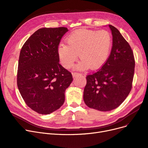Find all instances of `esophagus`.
Instances as JSON below:
<instances>
[{
	"label": "esophagus",
	"instance_id": "esophagus-1",
	"mask_svg": "<svg viewBox=\"0 0 148 148\" xmlns=\"http://www.w3.org/2000/svg\"><path fill=\"white\" fill-rule=\"evenodd\" d=\"M73 77H77V76H79L81 75V74L79 73H73Z\"/></svg>",
	"mask_w": 148,
	"mask_h": 148
}]
</instances>
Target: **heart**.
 <instances>
[{
	"mask_svg": "<svg viewBox=\"0 0 148 148\" xmlns=\"http://www.w3.org/2000/svg\"><path fill=\"white\" fill-rule=\"evenodd\" d=\"M67 45L58 48V55L62 64L70 68L79 57L81 61L75 69L84 71L91 68L98 69L106 63L112 46L111 35L106 30L82 29L75 31L67 39Z\"/></svg>",
	"mask_w": 148,
	"mask_h": 148,
	"instance_id": "heart-1",
	"label": "heart"
}]
</instances>
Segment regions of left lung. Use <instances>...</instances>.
I'll list each match as a JSON object with an SVG mask.
<instances>
[{"mask_svg": "<svg viewBox=\"0 0 148 148\" xmlns=\"http://www.w3.org/2000/svg\"><path fill=\"white\" fill-rule=\"evenodd\" d=\"M113 42L110 55L99 71L86 77L84 91L85 104L107 112L119 107L132 89L135 60L129 43L119 31L108 25Z\"/></svg>", "mask_w": 148, "mask_h": 148, "instance_id": "obj_1", "label": "left lung"}]
</instances>
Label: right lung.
<instances>
[{
  "label": "right lung",
  "mask_w": 148,
  "mask_h": 148,
  "mask_svg": "<svg viewBox=\"0 0 148 148\" xmlns=\"http://www.w3.org/2000/svg\"><path fill=\"white\" fill-rule=\"evenodd\" d=\"M68 31L66 27L36 30L22 47L17 85L24 101L35 112L48 114L64 102L72 74L59 63L58 45Z\"/></svg>",
  "instance_id": "obj_1"
}]
</instances>
